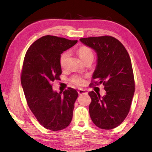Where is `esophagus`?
<instances>
[{
  "mask_svg": "<svg viewBox=\"0 0 152 152\" xmlns=\"http://www.w3.org/2000/svg\"><path fill=\"white\" fill-rule=\"evenodd\" d=\"M78 94H87V92L84 89L80 88L78 91Z\"/></svg>",
  "mask_w": 152,
  "mask_h": 152,
  "instance_id": "1",
  "label": "esophagus"
}]
</instances>
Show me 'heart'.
I'll use <instances>...</instances> for the list:
<instances>
[{"instance_id":"heart-1","label":"heart","mask_w":152,"mask_h":152,"mask_svg":"<svg viewBox=\"0 0 152 152\" xmlns=\"http://www.w3.org/2000/svg\"><path fill=\"white\" fill-rule=\"evenodd\" d=\"M77 52H78L79 57L84 61H86L88 60H94V51H92L91 48L88 47V46H82V47L79 48ZM68 52H67V51H64V52H63L60 55L59 61H60V65L61 68H64L66 66V61L67 60H68ZM70 81L77 86H83L85 84L84 77L79 75H73L71 77Z\"/></svg>"}]
</instances>
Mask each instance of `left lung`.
<instances>
[{
	"instance_id": "8db88e82",
	"label": "left lung",
	"mask_w": 152,
	"mask_h": 152,
	"mask_svg": "<svg viewBox=\"0 0 152 152\" xmlns=\"http://www.w3.org/2000/svg\"><path fill=\"white\" fill-rule=\"evenodd\" d=\"M80 40L97 53V65L91 84H103L106 91L102 97L98 92H88L91 98L90 116L98 127L114 129L127 116L135 92L129 55L124 45L112 36L90 37Z\"/></svg>"
}]
</instances>
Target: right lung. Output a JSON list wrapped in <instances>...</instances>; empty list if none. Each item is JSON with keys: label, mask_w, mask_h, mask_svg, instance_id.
I'll use <instances>...</instances> for the list:
<instances>
[{"label": "right lung", "mask_w": 152, "mask_h": 152, "mask_svg": "<svg viewBox=\"0 0 152 152\" xmlns=\"http://www.w3.org/2000/svg\"><path fill=\"white\" fill-rule=\"evenodd\" d=\"M77 40L45 35L28 49L23 64L20 81L28 106L37 120L47 129L60 131L68 127L78 94L75 89L58 93L52 82L60 80V56Z\"/></svg>", "instance_id": "obj_1"}]
</instances>
